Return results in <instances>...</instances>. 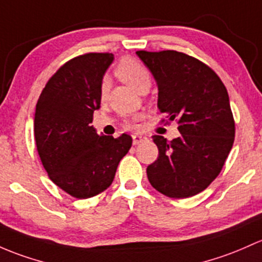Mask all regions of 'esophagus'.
<instances>
[{"instance_id": "1", "label": "esophagus", "mask_w": 262, "mask_h": 262, "mask_svg": "<svg viewBox=\"0 0 262 262\" xmlns=\"http://www.w3.org/2000/svg\"><path fill=\"white\" fill-rule=\"evenodd\" d=\"M132 138H133V144L134 145H137V144H139V143H143V142H145V140H147V137L140 136V134H133V137H132Z\"/></svg>"}]
</instances>
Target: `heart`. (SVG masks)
<instances>
[{
  "label": "heart",
  "instance_id": "b5f03b06",
  "mask_svg": "<svg viewBox=\"0 0 262 262\" xmlns=\"http://www.w3.org/2000/svg\"><path fill=\"white\" fill-rule=\"evenodd\" d=\"M115 74L120 80L136 89L137 92L144 86L149 88L150 85V71L143 62L136 59H130V57L123 59L115 68ZM106 94H108V84L103 81L100 86V96L104 99ZM126 126L133 128L134 124L126 123Z\"/></svg>",
  "mask_w": 262,
  "mask_h": 262
}]
</instances>
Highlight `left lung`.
Returning <instances> with one entry per match:
<instances>
[{"label": "left lung", "instance_id": "8db88e82", "mask_svg": "<svg viewBox=\"0 0 262 262\" xmlns=\"http://www.w3.org/2000/svg\"><path fill=\"white\" fill-rule=\"evenodd\" d=\"M158 85V108L181 136H153L157 161L147 168L150 184L164 196L187 198L207 188L220 174L235 139L227 89L216 73L183 52L137 51Z\"/></svg>", "mask_w": 262, "mask_h": 262}]
</instances>
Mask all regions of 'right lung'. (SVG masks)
Segmentation results:
<instances>
[{"mask_svg": "<svg viewBox=\"0 0 262 262\" xmlns=\"http://www.w3.org/2000/svg\"><path fill=\"white\" fill-rule=\"evenodd\" d=\"M113 59L109 52H89L69 60L49 79L36 104L34 133L42 166L57 187L80 200L108 188L132 147L128 134L99 136L92 125Z\"/></svg>", "mask_w": 262, "mask_h": 262, "instance_id": "add662e5", "label": "right lung"}]
</instances>
